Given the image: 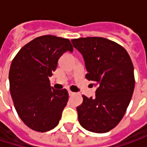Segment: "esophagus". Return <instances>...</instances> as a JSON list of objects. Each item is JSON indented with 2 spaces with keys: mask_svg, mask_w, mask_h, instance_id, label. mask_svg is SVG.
I'll list each match as a JSON object with an SVG mask.
<instances>
[{
  "mask_svg": "<svg viewBox=\"0 0 147 147\" xmlns=\"http://www.w3.org/2000/svg\"><path fill=\"white\" fill-rule=\"evenodd\" d=\"M74 94H75V93H74V92H72V91H69V95H71H71H74Z\"/></svg>",
  "mask_w": 147,
  "mask_h": 147,
  "instance_id": "esophagus-1",
  "label": "esophagus"
}]
</instances>
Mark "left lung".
<instances>
[{"label": "left lung", "mask_w": 147, "mask_h": 147, "mask_svg": "<svg viewBox=\"0 0 147 147\" xmlns=\"http://www.w3.org/2000/svg\"><path fill=\"white\" fill-rule=\"evenodd\" d=\"M82 54L88 73L86 78L97 86L95 97L82 95L76 108L82 127L94 133H106L123 117L132 98L134 75L132 60L118 43L103 37L71 40Z\"/></svg>", "instance_id": "left-lung-1"}]
</instances>
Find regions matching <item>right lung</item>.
Segmentation results:
<instances>
[{"instance_id": "add662e5", "label": "right lung", "mask_w": 147, "mask_h": 147, "mask_svg": "<svg viewBox=\"0 0 147 147\" xmlns=\"http://www.w3.org/2000/svg\"><path fill=\"white\" fill-rule=\"evenodd\" d=\"M66 51H73L69 39L42 36L24 45L12 61L11 96L18 115L32 130L47 132L59 123L69 94L65 88H52L49 77Z\"/></svg>"}]
</instances>
